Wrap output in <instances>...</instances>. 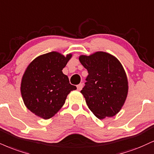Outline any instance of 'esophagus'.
Wrapping results in <instances>:
<instances>
[{
	"mask_svg": "<svg viewBox=\"0 0 154 154\" xmlns=\"http://www.w3.org/2000/svg\"><path fill=\"white\" fill-rule=\"evenodd\" d=\"M82 87H83V85L82 84V83H80V84H79V85H77V90H78L79 91V90H82Z\"/></svg>",
	"mask_w": 154,
	"mask_h": 154,
	"instance_id": "obj_1",
	"label": "esophagus"
}]
</instances>
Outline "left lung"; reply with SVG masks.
Listing matches in <instances>:
<instances>
[{"label":"left lung","instance_id":"obj_1","mask_svg":"<svg viewBox=\"0 0 154 154\" xmlns=\"http://www.w3.org/2000/svg\"><path fill=\"white\" fill-rule=\"evenodd\" d=\"M79 60L89 74L80 92L89 109L100 120L113 117L123 107L128 92L123 65L116 57L105 51L80 55Z\"/></svg>","mask_w":154,"mask_h":154}]
</instances>
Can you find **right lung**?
Here are the masks:
<instances>
[{
	"label": "right lung",
	"instance_id": "add662e5",
	"mask_svg": "<svg viewBox=\"0 0 154 154\" xmlns=\"http://www.w3.org/2000/svg\"><path fill=\"white\" fill-rule=\"evenodd\" d=\"M58 51L40 55L28 65L22 77L21 94L25 106L44 120L55 116L67 95L77 88L69 83L62 69L72 58Z\"/></svg>",
	"mask_w": 154,
	"mask_h": 154
}]
</instances>
